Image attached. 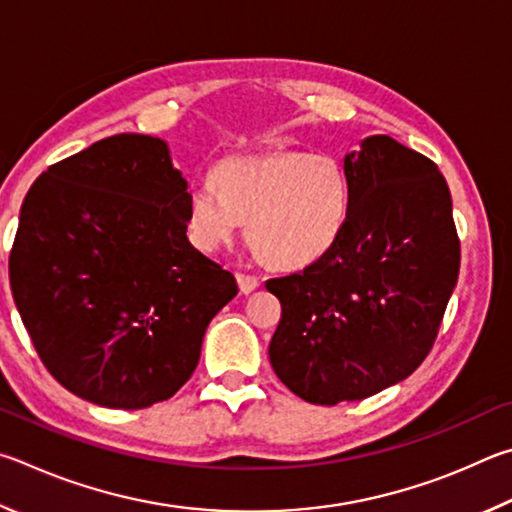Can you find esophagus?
I'll list each match as a JSON object with an SVG mask.
<instances>
[{
	"mask_svg": "<svg viewBox=\"0 0 512 512\" xmlns=\"http://www.w3.org/2000/svg\"><path fill=\"white\" fill-rule=\"evenodd\" d=\"M236 279H238V288H240V292H242V294L254 292V290L258 288V285H261V281H258V276H254V274L238 272V274H236Z\"/></svg>",
	"mask_w": 512,
	"mask_h": 512,
	"instance_id": "34e87169",
	"label": "esophagus"
}]
</instances>
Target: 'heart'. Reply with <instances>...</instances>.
<instances>
[{"mask_svg":"<svg viewBox=\"0 0 512 512\" xmlns=\"http://www.w3.org/2000/svg\"><path fill=\"white\" fill-rule=\"evenodd\" d=\"M351 211V179L330 155L281 152L231 157L215 177H195L188 188V229L195 245L215 251L238 236L279 267L317 261L335 245Z\"/></svg>","mask_w":512,"mask_h":512,"instance_id":"b5f03b06","label":"heart"}]
</instances>
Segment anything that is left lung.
<instances>
[{
	"mask_svg": "<svg viewBox=\"0 0 512 512\" xmlns=\"http://www.w3.org/2000/svg\"><path fill=\"white\" fill-rule=\"evenodd\" d=\"M344 168L351 211L342 236L306 270L265 283L283 308L274 373L328 407L369 398L423 364L461 265L452 195L432 159L375 134Z\"/></svg>",
	"mask_w": 512,
	"mask_h": 512,
	"instance_id": "8db88e82",
	"label": "left lung"
}]
</instances>
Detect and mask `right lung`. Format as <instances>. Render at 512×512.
I'll return each mask as SVG.
<instances>
[{
    "instance_id": "add662e5",
    "label": "right lung",
    "mask_w": 512,
    "mask_h": 512,
    "mask_svg": "<svg viewBox=\"0 0 512 512\" xmlns=\"http://www.w3.org/2000/svg\"><path fill=\"white\" fill-rule=\"evenodd\" d=\"M188 184L166 141L114 134L35 179L8 258L17 312L67 391L110 409L191 378L233 274L186 238Z\"/></svg>"
}]
</instances>
